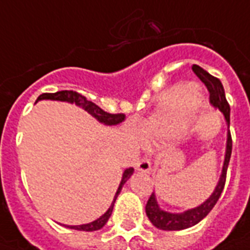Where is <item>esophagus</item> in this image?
<instances>
[{
	"mask_svg": "<svg viewBox=\"0 0 250 250\" xmlns=\"http://www.w3.org/2000/svg\"><path fill=\"white\" fill-rule=\"evenodd\" d=\"M136 170L143 171V173H149L150 171V161L148 159H140L135 164Z\"/></svg>",
	"mask_w": 250,
	"mask_h": 250,
	"instance_id": "esophagus-1",
	"label": "esophagus"
}]
</instances>
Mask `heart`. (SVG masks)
I'll return each instance as SVG.
<instances>
[{
    "mask_svg": "<svg viewBox=\"0 0 250 250\" xmlns=\"http://www.w3.org/2000/svg\"><path fill=\"white\" fill-rule=\"evenodd\" d=\"M202 104L197 86H176L164 93L159 107L142 128L143 138L156 140L177 128H185L193 121Z\"/></svg>",
    "mask_w": 250,
    "mask_h": 250,
    "instance_id": "b5f03b06",
    "label": "heart"
}]
</instances>
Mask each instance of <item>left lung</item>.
<instances>
[{
  "label": "left lung",
  "instance_id": "8db88e82",
  "mask_svg": "<svg viewBox=\"0 0 250 250\" xmlns=\"http://www.w3.org/2000/svg\"><path fill=\"white\" fill-rule=\"evenodd\" d=\"M191 69L198 77L201 79L202 83H205L209 91V104L215 108H218L219 111L222 112L223 117L226 119L227 123V143H226V153H224V161H223V167L220 177L216 186H215L214 191L206 199L203 203H201L194 208H188L184 212H169L165 211L160 207L159 202L156 199L155 193H152L146 206V214L150 223L163 231H181V229H186L190 227L195 226L201 222L202 219H205L211 209L214 208L216 202L220 198V194L223 193L224 184H226V176L227 169H228V164L231 159L232 153V139L231 132H229V114H231V108L229 104L226 100V93H224V87L220 80L211 76L208 72H206L203 68L199 65L194 64Z\"/></svg>",
  "mask_w": 250,
  "mask_h": 250
}]
</instances>
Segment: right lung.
<instances>
[{"mask_svg": "<svg viewBox=\"0 0 250 250\" xmlns=\"http://www.w3.org/2000/svg\"><path fill=\"white\" fill-rule=\"evenodd\" d=\"M43 100H49V101H60V102H68V104H74L76 106L79 107H83L87 114H90L91 117L95 118L97 121L102 123L104 125H117L119 123L125 119V114H108V112L104 111L102 108L98 107L97 104L87 101L83 95L79 94L73 90H62V91H56V93H44L38 97L36 102ZM133 174V167H128L123 171V176H122L121 184L118 186V190L115 195H114V199L111 202V206L108 207V209L104 212L102 216H100L98 219H95L94 222L87 223V224H81V226H65L68 228H72V229H77V231H85V232H93V231H98L101 229L102 227L107 223L108 218L111 216L112 214V208H114V203L117 201L118 195L121 194L122 188L125 186V184L129 180V177Z\"/></svg>", "mask_w": 250, "mask_h": 250, "instance_id": "add662e5", "label": "right lung"}]
</instances>
